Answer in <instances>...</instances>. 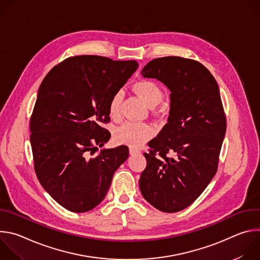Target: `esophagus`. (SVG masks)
Listing matches in <instances>:
<instances>
[{"label": "esophagus", "instance_id": "1", "mask_svg": "<svg viewBox=\"0 0 260 260\" xmlns=\"http://www.w3.org/2000/svg\"><path fill=\"white\" fill-rule=\"evenodd\" d=\"M140 153V150L138 149H135V148H129V154L131 155H136V154H139Z\"/></svg>", "mask_w": 260, "mask_h": 260}]
</instances>
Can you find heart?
<instances>
[{
	"instance_id": "heart-1",
	"label": "heart",
	"mask_w": 260,
	"mask_h": 260,
	"mask_svg": "<svg viewBox=\"0 0 260 260\" xmlns=\"http://www.w3.org/2000/svg\"><path fill=\"white\" fill-rule=\"evenodd\" d=\"M134 89L144 100V102L151 108L159 104L164 96L161 88L152 80H140L135 83ZM121 101V91H116L110 99L108 112L111 118L117 119L119 117ZM153 134L154 128L149 124L127 121L116 129L114 139L118 144H124L136 148L147 142L153 136Z\"/></svg>"
}]
</instances>
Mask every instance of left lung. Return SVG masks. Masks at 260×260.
<instances>
[{"instance_id":"obj_1","label":"left lung","mask_w":260,"mask_h":260,"mask_svg":"<svg viewBox=\"0 0 260 260\" xmlns=\"http://www.w3.org/2000/svg\"><path fill=\"white\" fill-rule=\"evenodd\" d=\"M141 74L162 82L171 104L167 124L144 153L140 190L157 210L179 212L202 194L217 172L226 132L219 87L205 66L179 56L155 58Z\"/></svg>"}]
</instances>
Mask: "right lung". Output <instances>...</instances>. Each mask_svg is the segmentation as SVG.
<instances>
[{
	"label": "right lung",
	"instance_id": "add662e5",
	"mask_svg": "<svg viewBox=\"0 0 260 260\" xmlns=\"http://www.w3.org/2000/svg\"><path fill=\"white\" fill-rule=\"evenodd\" d=\"M138 67L136 60L74 56L55 66L39 87L29 122L35 171L43 188L69 211L95 208L128 157L123 145L89 154L111 138L100 123L110 121V99Z\"/></svg>",
	"mask_w": 260,
	"mask_h": 260
}]
</instances>
